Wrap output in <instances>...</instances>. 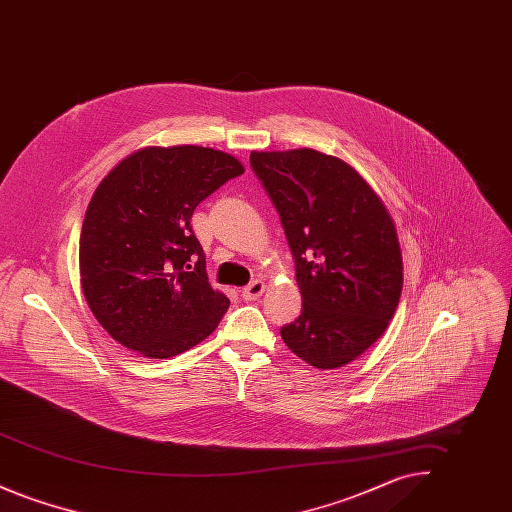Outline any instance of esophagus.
<instances>
[{"mask_svg": "<svg viewBox=\"0 0 512 512\" xmlns=\"http://www.w3.org/2000/svg\"><path fill=\"white\" fill-rule=\"evenodd\" d=\"M263 293H265V282L255 280V282H251L247 288L242 290V297H244L245 301H257Z\"/></svg>", "mask_w": 512, "mask_h": 512, "instance_id": "1", "label": "esophagus"}]
</instances>
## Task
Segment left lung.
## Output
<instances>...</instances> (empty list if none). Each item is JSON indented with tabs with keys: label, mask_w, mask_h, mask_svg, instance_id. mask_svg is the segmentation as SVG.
I'll list each match as a JSON object with an SVG mask.
<instances>
[{
	"label": "left lung",
	"mask_w": 512,
	"mask_h": 512,
	"mask_svg": "<svg viewBox=\"0 0 512 512\" xmlns=\"http://www.w3.org/2000/svg\"><path fill=\"white\" fill-rule=\"evenodd\" d=\"M249 161L282 220L303 297L282 340L322 370L355 361L386 332L403 288L386 205L351 165L317 149L251 151Z\"/></svg>",
	"instance_id": "1"
}]
</instances>
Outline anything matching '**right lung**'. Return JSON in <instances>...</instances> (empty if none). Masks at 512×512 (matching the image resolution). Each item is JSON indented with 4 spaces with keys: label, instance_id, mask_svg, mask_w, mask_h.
Instances as JSON below:
<instances>
[{
    "label": "right lung",
    "instance_id": "right-lung-1",
    "mask_svg": "<svg viewBox=\"0 0 512 512\" xmlns=\"http://www.w3.org/2000/svg\"><path fill=\"white\" fill-rule=\"evenodd\" d=\"M244 165L213 147H144L99 182L80 232V284L113 340L169 359L205 340L230 299L215 292L190 219Z\"/></svg>",
    "mask_w": 512,
    "mask_h": 512
}]
</instances>
